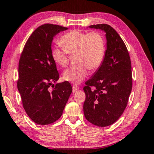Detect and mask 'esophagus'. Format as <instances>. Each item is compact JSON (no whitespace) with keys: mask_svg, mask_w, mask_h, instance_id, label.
Here are the masks:
<instances>
[{"mask_svg":"<svg viewBox=\"0 0 154 154\" xmlns=\"http://www.w3.org/2000/svg\"><path fill=\"white\" fill-rule=\"evenodd\" d=\"M79 87H78V86H75V85L73 86V87H72L73 93H75L77 91H79Z\"/></svg>","mask_w":154,"mask_h":154,"instance_id":"esophagus-1","label":"esophagus"}]
</instances>
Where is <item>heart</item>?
<instances>
[{
	"label": "heart",
	"mask_w": 154,
	"mask_h": 154,
	"mask_svg": "<svg viewBox=\"0 0 154 154\" xmlns=\"http://www.w3.org/2000/svg\"><path fill=\"white\" fill-rule=\"evenodd\" d=\"M62 47L51 48L53 61L61 67L67 66L69 55H74L75 65L63 72V79L75 85L82 83L87 76L88 69H97L103 63L106 54V42L100 32L88 33L78 29L69 31L59 40Z\"/></svg>",
	"instance_id": "1"
}]
</instances>
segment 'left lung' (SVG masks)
Returning a JSON list of instances; mask_svg holds the SVG:
<instances>
[{
  "label": "left lung",
  "mask_w": 154,
  "mask_h": 154,
  "mask_svg": "<svg viewBox=\"0 0 154 154\" xmlns=\"http://www.w3.org/2000/svg\"><path fill=\"white\" fill-rule=\"evenodd\" d=\"M89 28L106 32L107 49L101 66L85 82L83 110L88 122L105 127L114 124L127 106L133 85L131 61L125 42L112 27L102 23Z\"/></svg>",
  "instance_id": "obj_1"
}]
</instances>
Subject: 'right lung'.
Instances as JSON below:
<instances>
[{"instance_id": "add662e5", "label": "right lung", "mask_w": 154, "mask_h": 154, "mask_svg": "<svg viewBox=\"0 0 154 154\" xmlns=\"http://www.w3.org/2000/svg\"><path fill=\"white\" fill-rule=\"evenodd\" d=\"M66 29L51 23L39 26L27 40L19 61V93L26 114L38 125L57 120L72 92L67 81L53 85L59 74L51 57V44L56 34Z\"/></svg>"}]
</instances>
